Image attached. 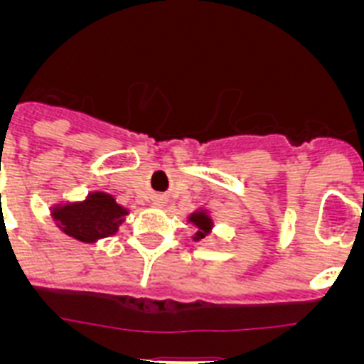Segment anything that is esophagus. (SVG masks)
<instances>
[{"label": "esophagus", "instance_id": "esophagus-1", "mask_svg": "<svg viewBox=\"0 0 364 364\" xmlns=\"http://www.w3.org/2000/svg\"><path fill=\"white\" fill-rule=\"evenodd\" d=\"M166 202H167L166 195H156V197L153 198V204L156 205V208H164V205H166Z\"/></svg>", "mask_w": 364, "mask_h": 364}]
</instances>
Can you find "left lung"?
I'll list each match as a JSON object with an SVG mask.
<instances>
[{
	"mask_svg": "<svg viewBox=\"0 0 364 364\" xmlns=\"http://www.w3.org/2000/svg\"><path fill=\"white\" fill-rule=\"evenodd\" d=\"M189 222H193V224L198 228V231L195 233L193 240L204 239L205 235L211 231V228H213V220H211L210 215L205 213V211H197V213H191V217H189Z\"/></svg>",
	"mask_w": 364,
	"mask_h": 364,
	"instance_id": "left-lung-1",
	"label": "left lung"
}]
</instances>
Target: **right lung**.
Listing matches in <instances>:
<instances>
[{
    "instance_id": "right-lung-1",
    "label": "right lung",
    "mask_w": 364,
    "mask_h": 364,
    "mask_svg": "<svg viewBox=\"0 0 364 364\" xmlns=\"http://www.w3.org/2000/svg\"><path fill=\"white\" fill-rule=\"evenodd\" d=\"M127 210L117 204L112 195L96 191L83 202L56 205L53 210L58 228L82 242H96L114 235L124 222Z\"/></svg>"
}]
</instances>
